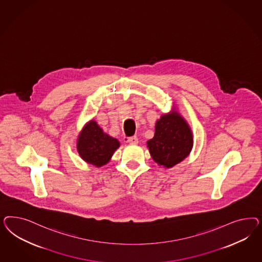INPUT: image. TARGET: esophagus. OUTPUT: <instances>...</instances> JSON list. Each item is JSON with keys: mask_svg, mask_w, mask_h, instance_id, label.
Returning a JSON list of instances; mask_svg holds the SVG:
<instances>
[{"mask_svg": "<svg viewBox=\"0 0 262 262\" xmlns=\"http://www.w3.org/2000/svg\"><path fill=\"white\" fill-rule=\"evenodd\" d=\"M127 141L129 144H137L138 143V138L136 136H130V137H127Z\"/></svg>", "mask_w": 262, "mask_h": 262, "instance_id": "34e87169", "label": "esophagus"}]
</instances>
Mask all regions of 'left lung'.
Segmentation results:
<instances>
[{
	"label": "left lung",
	"instance_id": "left-lung-1",
	"mask_svg": "<svg viewBox=\"0 0 262 262\" xmlns=\"http://www.w3.org/2000/svg\"><path fill=\"white\" fill-rule=\"evenodd\" d=\"M147 144L152 159L161 166L171 168L189 155L193 137L187 123L173 112L161 116L154 137Z\"/></svg>",
	"mask_w": 262,
	"mask_h": 262
}]
</instances>
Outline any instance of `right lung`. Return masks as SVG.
Segmentation results:
<instances>
[{
  "instance_id": "right-lung-1",
  "label": "right lung",
  "mask_w": 262,
  "mask_h": 262,
  "mask_svg": "<svg viewBox=\"0 0 262 262\" xmlns=\"http://www.w3.org/2000/svg\"><path fill=\"white\" fill-rule=\"evenodd\" d=\"M119 146L117 139L103 134L95 121H90L79 135L78 151L84 161L101 167L110 161Z\"/></svg>"
}]
</instances>
